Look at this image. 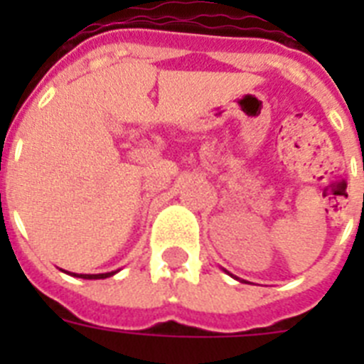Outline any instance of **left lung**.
Listing matches in <instances>:
<instances>
[{"mask_svg": "<svg viewBox=\"0 0 364 364\" xmlns=\"http://www.w3.org/2000/svg\"><path fill=\"white\" fill-rule=\"evenodd\" d=\"M224 272H226V269H224ZM228 273H230V272H228ZM230 275H231V273H230ZM231 277H233V279H237V281H240V282H246V281H242V279H239V277H235V275H231Z\"/></svg>", "mask_w": 364, "mask_h": 364, "instance_id": "left-lung-1", "label": "left lung"}]
</instances>
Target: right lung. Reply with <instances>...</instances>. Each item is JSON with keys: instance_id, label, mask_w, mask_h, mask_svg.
<instances>
[{"instance_id": "obj_1", "label": "right lung", "mask_w": 364, "mask_h": 364, "mask_svg": "<svg viewBox=\"0 0 364 364\" xmlns=\"http://www.w3.org/2000/svg\"><path fill=\"white\" fill-rule=\"evenodd\" d=\"M62 272H65V269H62ZM118 272V269H117ZM117 272H107V273H96V275H87V273H69V275H73V277H78V279H107L111 277V275H114Z\"/></svg>"}]
</instances>
